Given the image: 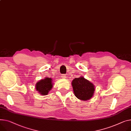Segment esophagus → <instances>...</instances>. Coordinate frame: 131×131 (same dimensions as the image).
Masks as SVG:
<instances>
[{
    "label": "esophagus",
    "instance_id": "1",
    "mask_svg": "<svg viewBox=\"0 0 131 131\" xmlns=\"http://www.w3.org/2000/svg\"><path fill=\"white\" fill-rule=\"evenodd\" d=\"M61 77H62V78H65L66 77L65 74H62L61 75Z\"/></svg>",
    "mask_w": 131,
    "mask_h": 131
}]
</instances>
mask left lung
<instances>
[{"label": "left lung", "instance_id": "left-lung-1", "mask_svg": "<svg viewBox=\"0 0 131 131\" xmlns=\"http://www.w3.org/2000/svg\"><path fill=\"white\" fill-rule=\"evenodd\" d=\"M72 86L75 96L82 101H87L92 97L95 89L94 85L82 77L75 78L72 81Z\"/></svg>", "mask_w": 131, "mask_h": 131}]
</instances>
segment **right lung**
Returning a JSON list of instances; mask_svg holds the SVG:
<instances>
[{
	"instance_id": "obj_1",
	"label": "right lung",
	"mask_w": 131,
	"mask_h": 131,
	"mask_svg": "<svg viewBox=\"0 0 131 131\" xmlns=\"http://www.w3.org/2000/svg\"><path fill=\"white\" fill-rule=\"evenodd\" d=\"M53 88L51 78H45L37 82L36 85V90L41 95H47L48 92Z\"/></svg>"
}]
</instances>
